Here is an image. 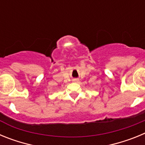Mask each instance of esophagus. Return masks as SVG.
<instances>
[{
    "instance_id": "esophagus-1",
    "label": "esophagus",
    "mask_w": 145,
    "mask_h": 145,
    "mask_svg": "<svg viewBox=\"0 0 145 145\" xmlns=\"http://www.w3.org/2000/svg\"><path fill=\"white\" fill-rule=\"evenodd\" d=\"M72 81L73 82H77V81H78V79H73V80H72Z\"/></svg>"
}]
</instances>
